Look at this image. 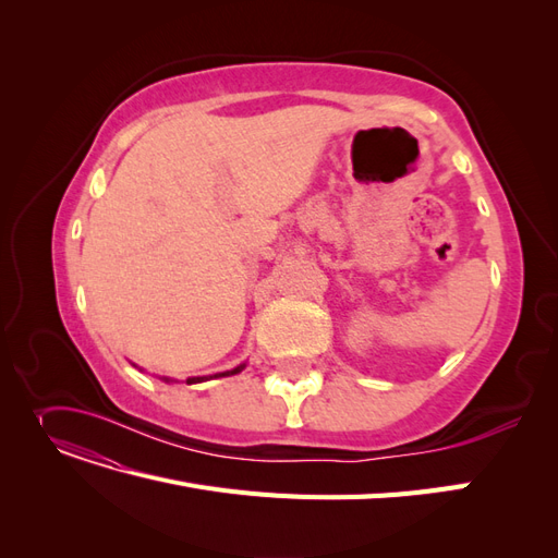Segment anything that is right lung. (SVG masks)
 <instances>
[{"label":"right lung","instance_id":"1","mask_svg":"<svg viewBox=\"0 0 558 558\" xmlns=\"http://www.w3.org/2000/svg\"><path fill=\"white\" fill-rule=\"evenodd\" d=\"M246 367V363H242V365H238L234 369H226V373H216V375H209V377H189L185 379V384H197V381H205V379H216V377H230V375H238V373H242V369ZM165 381H172V379H167V377H162Z\"/></svg>","mask_w":558,"mask_h":558}]
</instances>
